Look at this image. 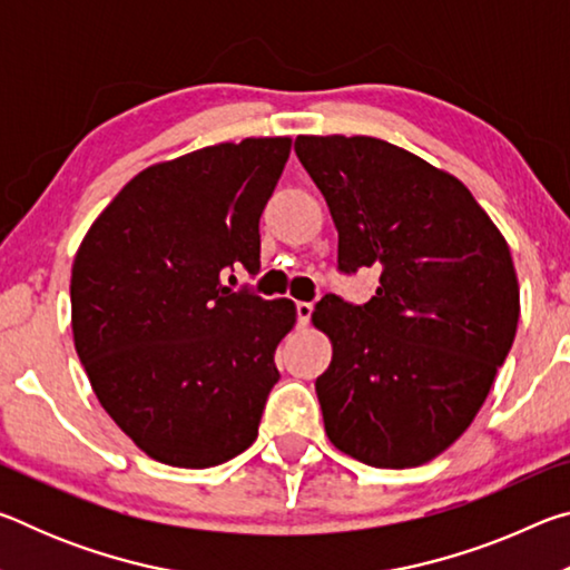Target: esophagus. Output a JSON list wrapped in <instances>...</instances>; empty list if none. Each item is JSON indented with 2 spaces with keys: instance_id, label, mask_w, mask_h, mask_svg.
Listing matches in <instances>:
<instances>
[{
  "instance_id": "1",
  "label": "esophagus",
  "mask_w": 570,
  "mask_h": 570,
  "mask_svg": "<svg viewBox=\"0 0 570 570\" xmlns=\"http://www.w3.org/2000/svg\"><path fill=\"white\" fill-rule=\"evenodd\" d=\"M312 312H314V304L308 302H296V320L302 326L308 324V320H312Z\"/></svg>"
}]
</instances>
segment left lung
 Returning <instances> with one entry per match:
<instances>
[{"label":"left lung","mask_w":570,"mask_h":570,"mask_svg":"<svg viewBox=\"0 0 570 570\" xmlns=\"http://www.w3.org/2000/svg\"><path fill=\"white\" fill-rule=\"evenodd\" d=\"M294 150L340 230V268H380L364 306L326 296L332 340L316 380L332 445L374 468H414L475 420L513 346L520 292L503 234L472 193L366 135H298Z\"/></svg>","instance_id":"8db88e82"}]
</instances>
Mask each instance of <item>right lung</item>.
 Masks as SVG:
<instances>
[{"mask_svg": "<svg viewBox=\"0 0 570 570\" xmlns=\"http://www.w3.org/2000/svg\"><path fill=\"white\" fill-rule=\"evenodd\" d=\"M292 138L218 142L140 170L75 254V350L95 397L148 458L214 468L258 435L296 306L220 284L258 268V220Z\"/></svg>", "mask_w": 570, "mask_h": 570, "instance_id": "obj_1", "label": "right lung"}]
</instances>
